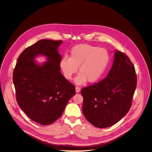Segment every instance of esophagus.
<instances>
[{
	"label": "esophagus",
	"mask_w": 152,
	"mask_h": 152,
	"mask_svg": "<svg viewBox=\"0 0 152 152\" xmlns=\"http://www.w3.org/2000/svg\"><path fill=\"white\" fill-rule=\"evenodd\" d=\"M80 88L78 87H75V91H76V92L77 93H78L80 91Z\"/></svg>",
	"instance_id": "1"
}]
</instances>
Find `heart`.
<instances>
[{
	"instance_id": "1",
	"label": "heart",
	"mask_w": 152,
	"mask_h": 152,
	"mask_svg": "<svg viewBox=\"0 0 152 152\" xmlns=\"http://www.w3.org/2000/svg\"><path fill=\"white\" fill-rule=\"evenodd\" d=\"M109 61L108 51L104 48L89 44H80L74 46L69 51V56H64L60 66L66 80H71L77 73L78 67L80 74L76 77L77 84L87 81H96L105 71Z\"/></svg>"
}]
</instances>
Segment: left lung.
Masks as SVG:
<instances>
[{"instance_id": "obj_1", "label": "left lung", "mask_w": 152, "mask_h": 152, "mask_svg": "<svg viewBox=\"0 0 152 152\" xmlns=\"http://www.w3.org/2000/svg\"><path fill=\"white\" fill-rule=\"evenodd\" d=\"M135 72L128 56L115 51L113 65L106 78L81 89L83 112L89 122L95 127L105 128L126 115L136 88Z\"/></svg>"}]
</instances>
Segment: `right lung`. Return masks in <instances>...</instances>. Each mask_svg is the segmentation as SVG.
Masks as SVG:
<instances>
[{"mask_svg":"<svg viewBox=\"0 0 152 152\" xmlns=\"http://www.w3.org/2000/svg\"><path fill=\"white\" fill-rule=\"evenodd\" d=\"M61 40L44 39L26 48L13 70V81L20 108L32 121L40 125L54 123L62 115L75 88L61 73V56L58 51ZM39 55L48 61L37 65Z\"/></svg>","mask_w":152,"mask_h":152,"instance_id":"obj_1","label":"right lung"}]
</instances>
